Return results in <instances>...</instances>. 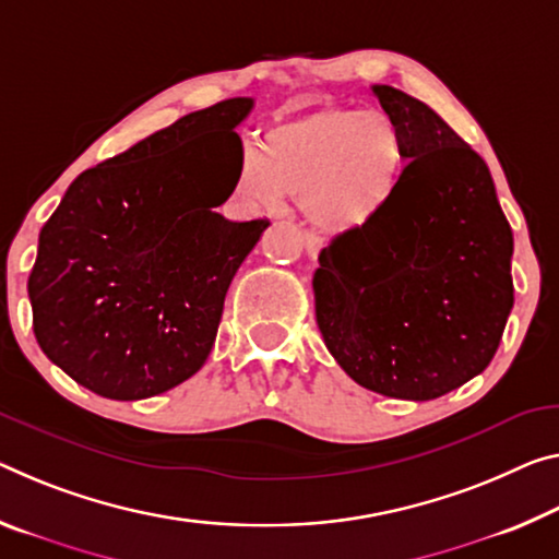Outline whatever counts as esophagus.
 Returning <instances> with one entry per match:
<instances>
[{
  "label": "esophagus",
  "mask_w": 559,
  "mask_h": 559,
  "mask_svg": "<svg viewBox=\"0 0 559 559\" xmlns=\"http://www.w3.org/2000/svg\"><path fill=\"white\" fill-rule=\"evenodd\" d=\"M304 246H306V253L311 255V259H316V255L321 253L323 241H321V238H318L316 234H311V231H304Z\"/></svg>",
  "instance_id": "34e87169"
}]
</instances>
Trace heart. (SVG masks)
I'll list each match as a JSON object with an SVG mask.
<instances>
[{
    "instance_id": "obj_1",
    "label": "heart",
    "mask_w": 559,
    "mask_h": 559,
    "mask_svg": "<svg viewBox=\"0 0 559 559\" xmlns=\"http://www.w3.org/2000/svg\"><path fill=\"white\" fill-rule=\"evenodd\" d=\"M407 166V141L391 114L318 106L265 129L261 154L248 148L238 162L236 191L263 209L300 197L316 228L345 236L391 203Z\"/></svg>"
}]
</instances>
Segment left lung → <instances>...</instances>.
Segmentation results:
<instances>
[{
    "label": "left lung",
    "instance_id": "8db88e82",
    "mask_svg": "<svg viewBox=\"0 0 559 559\" xmlns=\"http://www.w3.org/2000/svg\"><path fill=\"white\" fill-rule=\"evenodd\" d=\"M411 166L391 203L318 255L325 348L368 391L432 401L480 376L515 304L512 228L490 168L428 104L370 86Z\"/></svg>",
    "mask_w": 559,
    "mask_h": 559
}]
</instances>
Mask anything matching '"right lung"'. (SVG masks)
I'll list each match as a JSON object with an SVG mask.
<instances>
[{
	"instance_id": "obj_1",
	"label": "right lung",
	"mask_w": 559,
	"mask_h": 559,
	"mask_svg": "<svg viewBox=\"0 0 559 559\" xmlns=\"http://www.w3.org/2000/svg\"><path fill=\"white\" fill-rule=\"evenodd\" d=\"M251 96L191 111L79 174L39 234L34 335L111 401L166 393L214 348L226 290L269 221L216 211L236 189Z\"/></svg>"
}]
</instances>
